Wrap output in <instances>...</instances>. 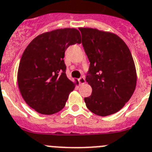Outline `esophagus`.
I'll use <instances>...</instances> for the list:
<instances>
[{
  "instance_id": "34e87169",
  "label": "esophagus",
  "mask_w": 152,
  "mask_h": 152,
  "mask_svg": "<svg viewBox=\"0 0 152 152\" xmlns=\"http://www.w3.org/2000/svg\"><path fill=\"white\" fill-rule=\"evenodd\" d=\"M79 83H80V85H82V84H84L86 83V80L84 77H80V78L78 79Z\"/></svg>"
}]
</instances>
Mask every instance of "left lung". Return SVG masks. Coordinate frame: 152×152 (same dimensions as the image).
<instances>
[{
  "mask_svg": "<svg viewBox=\"0 0 152 152\" xmlns=\"http://www.w3.org/2000/svg\"><path fill=\"white\" fill-rule=\"evenodd\" d=\"M82 44L90 62L86 80L92 94L84 98L87 108L105 117L121 109L134 93L136 66L124 41L109 31L79 28Z\"/></svg>",
  "mask_w": 152,
  "mask_h": 152,
  "instance_id": "left-lung-1",
  "label": "left lung"
}]
</instances>
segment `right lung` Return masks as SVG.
<instances>
[{
	"label": "right lung",
	"instance_id": "1",
	"mask_svg": "<svg viewBox=\"0 0 152 152\" xmlns=\"http://www.w3.org/2000/svg\"><path fill=\"white\" fill-rule=\"evenodd\" d=\"M80 42L77 29L65 28L39 34L26 48L18 69V86L25 102L37 112L50 115L65 107L78 84L65 75V51Z\"/></svg>",
	"mask_w": 152,
	"mask_h": 152
}]
</instances>
